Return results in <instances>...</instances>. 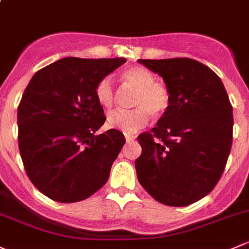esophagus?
<instances>
[{
    "instance_id": "obj_1",
    "label": "esophagus",
    "mask_w": 249,
    "mask_h": 249,
    "mask_svg": "<svg viewBox=\"0 0 249 249\" xmlns=\"http://www.w3.org/2000/svg\"><path fill=\"white\" fill-rule=\"evenodd\" d=\"M136 137H137V136H135V135H129V133H126V135H125V140H126L127 143L133 142V141L136 140Z\"/></svg>"
}]
</instances>
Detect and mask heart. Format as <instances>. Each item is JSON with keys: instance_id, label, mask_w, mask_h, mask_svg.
<instances>
[{"instance_id": "obj_1", "label": "heart", "mask_w": 249, "mask_h": 249, "mask_svg": "<svg viewBox=\"0 0 249 249\" xmlns=\"http://www.w3.org/2000/svg\"><path fill=\"white\" fill-rule=\"evenodd\" d=\"M123 82L135 90L131 99V111H114L107 117L111 129L124 133H133L144 127L153 117H162L171 105V94L161 83L155 82V75L143 67L125 69L120 75ZM95 98L104 108H111L114 104V88L109 77L101 78L95 87Z\"/></svg>"}]
</instances>
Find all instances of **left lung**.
I'll return each instance as SVG.
<instances>
[{"instance_id":"obj_1","label":"left lung","mask_w":249,"mask_h":249,"mask_svg":"<svg viewBox=\"0 0 249 249\" xmlns=\"http://www.w3.org/2000/svg\"><path fill=\"white\" fill-rule=\"evenodd\" d=\"M163 78L171 105L151 132L138 136L140 184L160 203L186 206L218 182L232 142V107L221 78L191 58L138 59Z\"/></svg>"}]
</instances>
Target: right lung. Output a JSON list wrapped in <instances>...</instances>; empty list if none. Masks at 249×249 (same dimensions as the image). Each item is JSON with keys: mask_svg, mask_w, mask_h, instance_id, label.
Masks as SVG:
<instances>
[{"mask_svg": "<svg viewBox=\"0 0 249 249\" xmlns=\"http://www.w3.org/2000/svg\"><path fill=\"white\" fill-rule=\"evenodd\" d=\"M125 62L65 57L36 71L23 91L20 155L32 184L50 199H87L108 180L125 137L116 129L94 135L106 120L95 87Z\"/></svg>", "mask_w": 249, "mask_h": 249, "instance_id": "add662e5", "label": "right lung"}]
</instances>
